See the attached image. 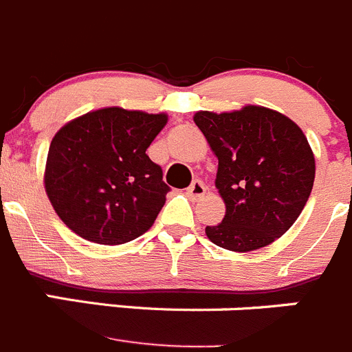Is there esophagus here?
<instances>
[{
  "label": "esophagus",
  "instance_id": "1",
  "mask_svg": "<svg viewBox=\"0 0 352 352\" xmlns=\"http://www.w3.org/2000/svg\"><path fill=\"white\" fill-rule=\"evenodd\" d=\"M186 194L189 197H192V199H199V197H203L204 194H206V186L203 184V180H192V184H190L189 187H187Z\"/></svg>",
  "mask_w": 352,
  "mask_h": 352
}]
</instances>
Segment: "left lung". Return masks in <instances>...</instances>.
I'll return each mask as SVG.
<instances>
[{
	"label": "left lung",
	"instance_id": "8db88e82",
	"mask_svg": "<svg viewBox=\"0 0 352 352\" xmlns=\"http://www.w3.org/2000/svg\"><path fill=\"white\" fill-rule=\"evenodd\" d=\"M194 122L218 158L214 184L227 208L221 223L206 227L208 239L245 252L282 237L315 182V156L301 129L263 107L197 111Z\"/></svg>",
	"mask_w": 352,
	"mask_h": 352
}]
</instances>
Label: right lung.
Instances as JSON below:
<instances>
[{"label":"right lung","instance_id":"add662e5","mask_svg":"<svg viewBox=\"0 0 352 352\" xmlns=\"http://www.w3.org/2000/svg\"><path fill=\"white\" fill-rule=\"evenodd\" d=\"M166 115L103 108L56 132L46 162V192L70 230L96 244H124L144 234L170 187L146 155Z\"/></svg>","mask_w":352,"mask_h":352}]
</instances>
